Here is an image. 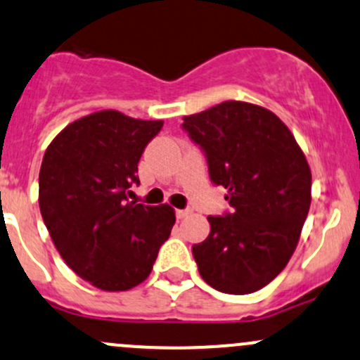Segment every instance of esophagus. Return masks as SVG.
<instances>
[{
	"label": "esophagus",
	"instance_id": "1",
	"mask_svg": "<svg viewBox=\"0 0 360 360\" xmlns=\"http://www.w3.org/2000/svg\"><path fill=\"white\" fill-rule=\"evenodd\" d=\"M188 215H191V210H189V208H184V210H176V217L179 220H183V219H186Z\"/></svg>",
	"mask_w": 360,
	"mask_h": 360
}]
</instances>
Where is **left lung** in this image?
I'll return each instance as SVG.
<instances>
[{
    "instance_id": "left-lung-1",
    "label": "left lung",
    "mask_w": 360,
    "mask_h": 360,
    "mask_svg": "<svg viewBox=\"0 0 360 360\" xmlns=\"http://www.w3.org/2000/svg\"><path fill=\"white\" fill-rule=\"evenodd\" d=\"M232 213L208 217L193 246L201 278L225 294L263 289L289 263L311 205V169L290 129L262 105L225 101L183 117Z\"/></svg>"
}]
</instances>
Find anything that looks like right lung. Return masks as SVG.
Returning <instances> with one entry per match:
<instances>
[{"label":"right lung","mask_w":360,"mask_h":360,"mask_svg":"<svg viewBox=\"0 0 360 360\" xmlns=\"http://www.w3.org/2000/svg\"><path fill=\"white\" fill-rule=\"evenodd\" d=\"M162 124L97 110L61 129L42 159L39 207L51 239L71 270L101 290L140 285L171 236L172 207L128 201L141 153Z\"/></svg>","instance_id":"right-lung-1"}]
</instances>
